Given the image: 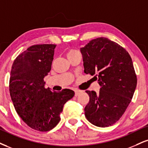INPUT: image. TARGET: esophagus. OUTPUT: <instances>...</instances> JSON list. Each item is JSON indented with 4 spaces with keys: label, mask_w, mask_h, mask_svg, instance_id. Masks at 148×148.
<instances>
[{
    "label": "esophagus",
    "mask_w": 148,
    "mask_h": 148,
    "mask_svg": "<svg viewBox=\"0 0 148 148\" xmlns=\"http://www.w3.org/2000/svg\"><path fill=\"white\" fill-rule=\"evenodd\" d=\"M81 92H82V91H81V90H75V96H76V97L79 96V94L81 93Z\"/></svg>",
    "instance_id": "34e87169"
}]
</instances>
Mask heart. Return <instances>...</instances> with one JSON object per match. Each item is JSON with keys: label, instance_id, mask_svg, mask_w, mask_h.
Returning a JSON list of instances; mask_svg holds the SVG:
<instances>
[{"label": "heart", "instance_id": "heart-1", "mask_svg": "<svg viewBox=\"0 0 148 148\" xmlns=\"http://www.w3.org/2000/svg\"><path fill=\"white\" fill-rule=\"evenodd\" d=\"M76 53H78V51L75 50V49H70V50H69L68 52H67V56H70V55L76 54Z\"/></svg>", "mask_w": 148, "mask_h": 148}]
</instances>
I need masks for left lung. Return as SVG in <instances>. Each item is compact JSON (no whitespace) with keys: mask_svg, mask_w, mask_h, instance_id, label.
<instances>
[{"mask_svg":"<svg viewBox=\"0 0 148 148\" xmlns=\"http://www.w3.org/2000/svg\"><path fill=\"white\" fill-rule=\"evenodd\" d=\"M84 72L95 74L101 88L99 93L85 91L90 101L85 116L93 125L106 127L120 119L131 102L137 79L129 53L116 42L101 37L80 49Z\"/></svg>","mask_w":148,"mask_h":148,"instance_id":"8db88e82","label":"left lung"}]
</instances>
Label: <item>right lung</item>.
<instances>
[{
  "label": "right lung",
  "instance_id": "add662e5",
  "mask_svg": "<svg viewBox=\"0 0 148 148\" xmlns=\"http://www.w3.org/2000/svg\"><path fill=\"white\" fill-rule=\"evenodd\" d=\"M56 45L42 44L28 47L12 65L10 93L16 111L35 130L47 132L60 121L63 106L74 96L64 89L52 92L45 88L44 77L50 72Z\"/></svg>",
  "mask_w": 148,
  "mask_h": 148
}]
</instances>
